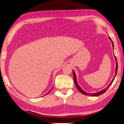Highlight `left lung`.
Segmentation results:
<instances>
[{"instance_id": "8db88e82", "label": "left lung", "mask_w": 124, "mask_h": 124, "mask_svg": "<svg viewBox=\"0 0 124 124\" xmlns=\"http://www.w3.org/2000/svg\"><path fill=\"white\" fill-rule=\"evenodd\" d=\"M109 39H110V40L111 41V44H112V46L113 47L114 46V44H113V42L112 40H111V38L110 37H109ZM114 57H115V59H116V72H115V75H114V78L113 79V80H111V82L110 83V84L109 85H108V86L106 87V88H105V89L102 90H101V91H98V92L97 93H86L85 91H84V90H83L81 88V87L80 86H79V85H78V83L77 82V80H76V74L75 72L74 71H73V74H74V82H75V85L76 86V87H77L78 89V90L81 93H82V94L85 95H89V96H93V97H95V96H98V95H100L101 94H103V93H105V91H106L107 90H108V88L110 86V85L112 84L113 82L114 79H115L116 76V75H117V69H118V64H117V59H116V56H114Z\"/></svg>"}]
</instances>
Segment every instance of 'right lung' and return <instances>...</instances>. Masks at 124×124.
<instances>
[{
	"instance_id": "add662e5",
	"label": "right lung",
	"mask_w": 124,
	"mask_h": 124,
	"mask_svg": "<svg viewBox=\"0 0 124 124\" xmlns=\"http://www.w3.org/2000/svg\"><path fill=\"white\" fill-rule=\"evenodd\" d=\"M48 93H47V94H48Z\"/></svg>"
}]
</instances>
